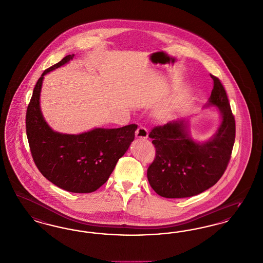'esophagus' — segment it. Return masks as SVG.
Returning <instances> with one entry per match:
<instances>
[{
  "mask_svg": "<svg viewBox=\"0 0 263 263\" xmlns=\"http://www.w3.org/2000/svg\"><path fill=\"white\" fill-rule=\"evenodd\" d=\"M136 137L139 139H146L148 137V132L145 127L139 126L136 132Z\"/></svg>",
  "mask_w": 263,
  "mask_h": 263,
  "instance_id": "esophagus-1",
  "label": "esophagus"
}]
</instances>
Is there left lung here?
<instances>
[{
    "mask_svg": "<svg viewBox=\"0 0 263 263\" xmlns=\"http://www.w3.org/2000/svg\"><path fill=\"white\" fill-rule=\"evenodd\" d=\"M214 86L205 107H216L220 114L217 130L205 141L191 136L189 121L177 120L155 126L149 134L156 157L148 167L151 187L166 198H183L201 194L223 176L236 137L235 118L221 81L211 76Z\"/></svg>",
    "mask_w": 263,
    "mask_h": 263,
    "instance_id": "8db88e82",
    "label": "left lung"
}]
</instances>
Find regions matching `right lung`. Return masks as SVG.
<instances>
[{"mask_svg":"<svg viewBox=\"0 0 263 263\" xmlns=\"http://www.w3.org/2000/svg\"><path fill=\"white\" fill-rule=\"evenodd\" d=\"M74 57L68 55L44 70L26 111V135L38 170L51 183L76 194H88L107 182L118 160L135 139L137 125L69 135L52 129L42 115L40 93L47 73Z\"/></svg>","mask_w":263,"mask_h":263,"instance_id":"1","label":"right lung"}]
</instances>
